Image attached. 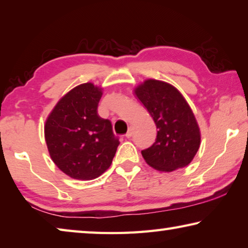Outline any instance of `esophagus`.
Segmentation results:
<instances>
[{"instance_id":"1","label":"esophagus","mask_w":248,"mask_h":248,"mask_svg":"<svg viewBox=\"0 0 248 248\" xmlns=\"http://www.w3.org/2000/svg\"><path fill=\"white\" fill-rule=\"evenodd\" d=\"M133 130H134V128H133V127H129V129H128V132L125 133V137H127L128 139H130V138H131V137L133 136Z\"/></svg>"}]
</instances>
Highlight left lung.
<instances>
[{
    "label": "left lung",
    "instance_id": "obj_1",
    "mask_svg": "<svg viewBox=\"0 0 248 248\" xmlns=\"http://www.w3.org/2000/svg\"><path fill=\"white\" fill-rule=\"evenodd\" d=\"M157 129L152 146L141 152L159 171H173L190 164L200 146V128L189 104L170 83L148 78L134 89Z\"/></svg>",
    "mask_w": 248,
    "mask_h": 248
}]
</instances>
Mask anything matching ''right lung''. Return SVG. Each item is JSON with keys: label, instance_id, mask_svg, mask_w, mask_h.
I'll use <instances>...</instances> for the list:
<instances>
[{"label": "right lung", "instance_id": "right-lung-1", "mask_svg": "<svg viewBox=\"0 0 248 248\" xmlns=\"http://www.w3.org/2000/svg\"><path fill=\"white\" fill-rule=\"evenodd\" d=\"M102 90L93 83L79 84L60 98L46 120L50 157L71 178H97L111 165L119 145L110 121L97 114Z\"/></svg>", "mask_w": 248, "mask_h": 248}]
</instances>
